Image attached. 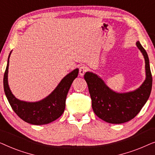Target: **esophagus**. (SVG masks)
Here are the masks:
<instances>
[{
	"label": "esophagus",
	"mask_w": 155,
	"mask_h": 155,
	"mask_svg": "<svg viewBox=\"0 0 155 155\" xmlns=\"http://www.w3.org/2000/svg\"><path fill=\"white\" fill-rule=\"evenodd\" d=\"M87 71V68L86 65H82V66L80 68L79 73L80 75L82 76V75H84V74Z\"/></svg>",
	"instance_id": "34e87169"
}]
</instances>
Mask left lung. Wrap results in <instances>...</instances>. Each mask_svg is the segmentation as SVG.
Returning a JSON list of instances; mask_svg holds the SVG:
<instances>
[{"label":"left lung","instance_id":"obj_1","mask_svg":"<svg viewBox=\"0 0 155 155\" xmlns=\"http://www.w3.org/2000/svg\"><path fill=\"white\" fill-rule=\"evenodd\" d=\"M136 44L145 58L146 80L134 92L118 94L110 90L95 74L87 72L84 75L92 99L93 111L99 118L109 124H124L135 118L151 93L152 77L149 58L140 43L137 41Z\"/></svg>","mask_w":155,"mask_h":155}]
</instances>
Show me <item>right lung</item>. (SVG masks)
<instances>
[{
    "instance_id": "add662e5",
    "label": "right lung",
    "mask_w": 155,
    "mask_h": 155,
    "mask_svg": "<svg viewBox=\"0 0 155 155\" xmlns=\"http://www.w3.org/2000/svg\"><path fill=\"white\" fill-rule=\"evenodd\" d=\"M3 78L4 92L12 109L24 121L33 125H44L56 120L62 115L65 107V99L73 80L78 75V69L67 75L51 94L38 102H26L16 99L8 84L9 58Z\"/></svg>"
}]
</instances>
